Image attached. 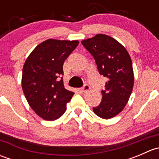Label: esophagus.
Listing matches in <instances>:
<instances>
[{"label":"esophagus","mask_w":159,"mask_h":159,"mask_svg":"<svg viewBox=\"0 0 159 159\" xmlns=\"http://www.w3.org/2000/svg\"><path fill=\"white\" fill-rule=\"evenodd\" d=\"M90 89H91V88H90V86L89 85V84H84V85L83 86L81 89H80V91H81L82 93H86V92H88Z\"/></svg>","instance_id":"esophagus-1"}]
</instances>
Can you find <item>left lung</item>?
<instances>
[{
  "instance_id": "1",
  "label": "left lung",
  "mask_w": 159,
  "mask_h": 159,
  "mask_svg": "<svg viewBox=\"0 0 159 159\" xmlns=\"http://www.w3.org/2000/svg\"><path fill=\"white\" fill-rule=\"evenodd\" d=\"M94 58L99 74L107 78L102 100L94 114L109 119L120 113L129 102L134 85L132 62L125 48L111 37L96 34L81 41Z\"/></svg>"
}]
</instances>
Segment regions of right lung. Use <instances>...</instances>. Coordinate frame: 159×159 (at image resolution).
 I'll return each mask as SVG.
<instances>
[{"mask_svg":"<svg viewBox=\"0 0 159 159\" xmlns=\"http://www.w3.org/2000/svg\"><path fill=\"white\" fill-rule=\"evenodd\" d=\"M78 41L48 39L38 44L27 58L22 72V89L30 107L47 121L63 115L75 93L65 89L63 65Z\"/></svg>","mask_w":159,"mask_h":159,"instance_id":"1","label":"right lung"}]
</instances>
